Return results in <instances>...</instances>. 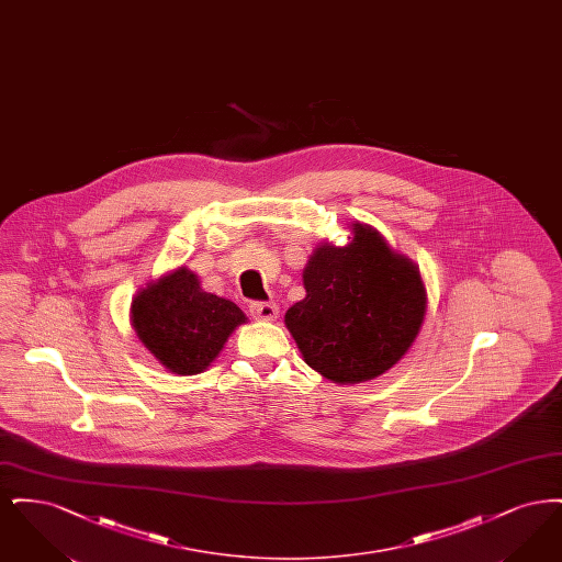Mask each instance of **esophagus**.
<instances>
[{"mask_svg":"<svg viewBox=\"0 0 562 562\" xmlns=\"http://www.w3.org/2000/svg\"><path fill=\"white\" fill-rule=\"evenodd\" d=\"M250 314L255 321H276L280 316V307L276 303H252Z\"/></svg>","mask_w":562,"mask_h":562,"instance_id":"34e87169","label":"esophagus"}]
</instances>
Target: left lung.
<instances>
[{
	"instance_id": "left-lung-1",
	"label": "left lung",
	"mask_w": 562,
	"mask_h": 562,
	"mask_svg": "<svg viewBox=\"0 0 562 562\" xmlns=\"http://www.w3.org/2000/svg\"><path fill=\"white\" fill-rule=\"evenodd\" d=\"M346 246L322 241L303 268L305 296L284 324L305 364L339 385L376 379L415 344L428 312L419 268L364 223Z\"/></svg>"
}]
</instances>
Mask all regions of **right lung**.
<instances>
[{"mask_svg": "<svg viewBox=\"0 0 562 562\" xmlns=\"http://www.w3.org/2000/svg\"><path fill=\"white\" fill-rule=\"evenodd\" d=\"M246 321L234 301L206 293L186 266L147 282L131 303L138 341L175 374L204 373Z\"/></svg>", "mask_w": 562, "mask_h": 562, "instance_id": "add662e5", "label": "right lung"}]
</instances>
